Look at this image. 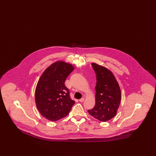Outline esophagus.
<instances>
[{"mask_svg":"<svg viewBox=\"0 0 156 156\" xmlns=\"http://www.w3.org/2000/svg\"><path fill=\"white\" fill-rule=\"evenodd\" d=\"M84 100H85V98H82L81 99H80V102H83V101H84Z\"/></svg>","mask_w":156,"mask_h":156,"instance_id":"34e87169","label":"esophagus"}]
</instances>
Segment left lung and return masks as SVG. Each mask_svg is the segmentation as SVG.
I'll use <instances>...</instances> for the list:
<instances>
[{"label": "left lung", "instance_id": "obj_1", "mask_svg": "<svg viewBox=\"0 0 156 156\" xmlns=\"http://www.w3.org/2000/svg\"><path fill=\"white\" fill-rule=\"evenodd\" d=\"M92 66L97 75L95 105L88 112L94 118L106 122L117 113L122 98L121 90L109 69L96 63H92Z\"/></svg>", "mask_w": 156, "mask_h": 156}]
</instances>
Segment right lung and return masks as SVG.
I'll use <instances>...</instances> for the list:
<instances>
[{
    "instance_id": "right-lung-1",
    "label": "right lung",
    "mask_w": 156,
    "mask_h": 156,
    "mask_svg": "<svg viewBox=\"0 0 156 156\" xmlns=\"http://www.w3.org/2000/svg\"><path fill=\"white\" fill-rule=\"evenodd\" d=\"M74 69L72 64L58 61L45 69L37 82L35 101L40 114L52 122L66 117L74 101L65 85L67 76Z\"/></svg>"
}]
</instances>
